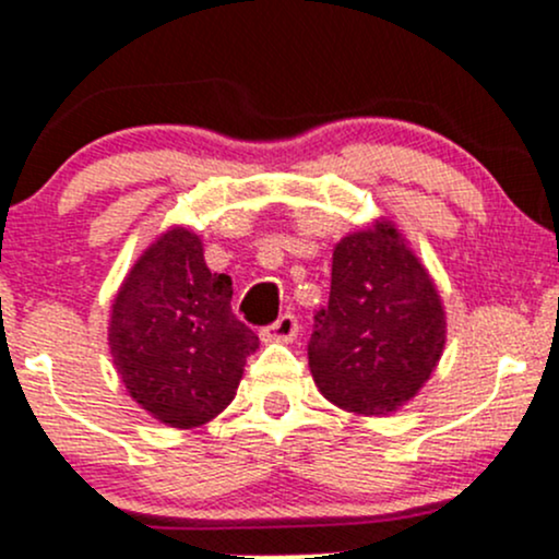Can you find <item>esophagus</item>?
Instances as JSON below:
<instances>
[{
	"mask_svg": "<svg viewBox=\"0 0 559 559\" xmlns=\"http://www.w3.org/2000/svg\"><path fill=\"white\" fill-rule=\"evenodd\" d=\"M299 331V321L294 312H284L278 316V321L270 323V326L262 329V340L267 342H292Z\"/></svg>",
	"mask_w": 559,
	"mask_h": 559,
	"instance_id": "esophagus-1",
	"label": "esophagus"
}]
</instances>
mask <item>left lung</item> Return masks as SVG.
I'll return each instance as SVG.
<instances>
[{
  "instance_id": "obj_1",
  "label": "left lung",
  "mask_w": 559,
  "mask_h": 559,
  "mask_svg": "<svg viewBox=\"0 0 559 559\" xmlns=\"http://www.w3.org/2000/svg\"><path fill=\"white\" fill-rule=\"evenodd\" d=\"M312 318V379L355 414H384L414 397L445 345L432 278L388 223L336 243L329 305Z\"/></svg>"
}]
</instances>
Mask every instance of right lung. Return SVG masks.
<instances>
[{
    "mask_svg": "<svg viewBox=\"0 0 559 559\" xmlns=\"http://www.w3.org/2000/svg\"><path fill=\"white\" fill-rule=\"evenodd\" d=\"M230 275L212 273L190 230L164 233L127 275L110 312L121 382L169 427H199L236 395L260 345L230 310Z\"/></svg>",
    "mask_w": 559,
    "mask_h": 559,
    "instance_id": "obj_1",
    "label": "right lung"
}]
</instances>
